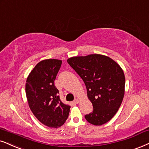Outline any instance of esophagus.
I'll return each mask as SVG.
<instances>
[{"label":"esophagus","instance_id":"obj_1","mask_svg":"<svg viewBox=\"0 0 149 149\" xmlns=\"http://www.w3.org/2000/svg\"><path fill=\"white\" fill-rule=\"evenodd\" d=\"M73 102H74V103H76V104H78V103H79V99L76 98L74 100V101H73Z\"/></svg>","mask_w":149,"mask_h":149}]
</instances>
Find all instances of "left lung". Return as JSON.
<instances>
[{
	"label": "left lung",
	"instance_id": "obj_1",
	"mask_svg": "<svg viewBox=\"0 0 149 149\" xmlns=\"http://www.w3.org/2000/svg\"><path fill=\"white\" fill-rule=\"evenodd\" d=\"M67 63L84 81L93 112L85 119L91 125L108 122L119 109L125 95V77L120 66L108 56L90 54L69 58Z\"/></svg>",
	"mask_w": 149,
	"mask_h": 149
}]
</instances>
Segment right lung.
Masks as SVG:
<instances>
[{"label":"right lung","instance_id":"right-lung-1","mask_svg":"<svg viewBox=\"0 0 149 149\" xmlns=\"http://www.w3.org/2000/svg\"><path fill=\"white\" fill-rule=\"evenodd\" d=\"M62 61L43 60L30 72L25 84L26 96L33 114L51 128L61 127L69 116L71 107L65 104L54 84Z\"/></svg>","mask_w":149,"mask_h":149}]
</instances>
